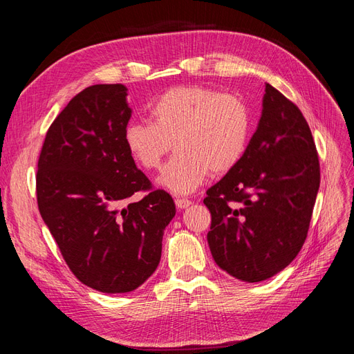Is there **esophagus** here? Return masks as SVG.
Returning a JSON list of instances; mask_svg holds the SVG:
<instances>
[{"mask_svg": "<svg viewBox=\"0 0 354 354\" xmlns=\"http://www.w3.org/2000/svg\"><path fill=\"white\" fill-rule=\"evenodd\" d=\"M176 207L178 208V209H185V208H187V207H190L192 205V201H189V199H186V198H176Z\"/></svg>", "mask_w": 354, "mask_h": 354, "instance_id": "1", "label": "esophagus"}]
</instances>
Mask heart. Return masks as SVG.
<instances>
[{
  "mask_svg": "<svg viewBox=\"0 0 354 354\" xmlns=\"http://www.w3.org/2000/svg\"><path fill=\"white\" fill-rule=\"evenodd\" d=\"M152 122L133 121L124 140L136 162L158 169L176 147L158 183L177 195L196 190L209 174H226L248 149L252 116L236 94L203 85L167 90L151 108Z\"/></svg>",
  "mask_w": 354,
  "mask_h": 354,
  "instance_id": "1",
  "label": "heart"
}]
</instances>
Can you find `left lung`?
Masks as SVG:
<instances>
[{
  "mask_svg": "<svg viewBox=\"0 0 354 354\" xmlns=\"http://www.w3.org/2000/svg\"><path fill=\"white\" fill-rule=\"evenodd\" d=\"M320 185L316 145L301 111L266 84L263 112L241 162L207 190V234L220 269L243 282L283 270L307 238Z\"/></svg>",
  "mask_w": 354,
  "mask_h": 354,
  "instance_id": "obj_1",
  "label": "left lung"
}]
</instances>
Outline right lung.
Listing matches in <instances>:
<instances>
[{"mask_svg": "<svg viewBox=\"0 0 354 354\" xmlns=\"http://www.w3.org/2000/svg\"><path fill=\"white\" fill-rule=\"evenodd\" d=\"M130 118L125 85H91L53 121L38 159L42 220L77 279L106 294L134 291L156 270L176 216L128 152ZM136 191L147 196L130 203Z\"/></svg>", "mask_w": 354, "mask_h": 354, "instance_id": "add662e5", "label": "right lung"}]
</instances>
